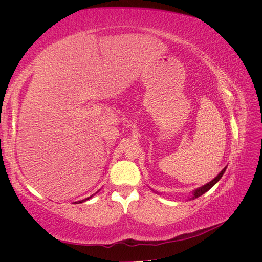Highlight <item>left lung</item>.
Masks as SVG:
<instances>
[{"label":"left lung","mask_w":262,"mask_h":262,"mask_svg":"<svg viewBox=\"0 0 262 262\" xmlns=\"http://www.w3.org/2000/svg\"><path fill=\"white\" fill-rule=\"evenodd\" d=\"M225 170H226V167H224L223 169H222V171L219 173V175L214 178V179H212L210 182H208L207 185H204V186H202V187H200V188H198V189H195V190H193V192H192V195L189 198V200H194L195 198H199L200 195H202L203 193H205L207 191H209V190L216 184V182L222 178V176L224 175V172H225Z\"/></svg>","instance_id":"1"}]
</instances>
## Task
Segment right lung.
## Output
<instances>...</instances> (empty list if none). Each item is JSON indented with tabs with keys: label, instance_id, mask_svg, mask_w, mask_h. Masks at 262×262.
Here are the masks:
<instances>
[{
	"label": "right lung",
	"instance_id": "obj_1",
	"mask_svg": "<svg viewBox=\"0 0 262 262\" xmlns=\"http://www.w3.org/2000/svg\"><path fill=\"white\" fill-rule=\"evenodd\" d=\"M94 194H92L91 196H89V198H86V199H84V200H81V201H78V202H80V203H82V202H84V201H86V200H89V199H91V198L93 196Z\"/></svg>",
	"mask_w": 262,
	"mask_h": 262
}]
</instances>
